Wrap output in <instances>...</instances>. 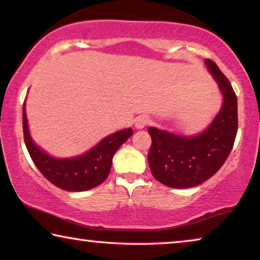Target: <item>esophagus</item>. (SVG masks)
Segmentation results:
<instances>
[{
	"label": "esophagus",
	"instance_id": "esophagus-1",
	"mask_svg": "<svg viewBox=\"0 0 260 260\" xmlns=\"http://www.w3.org/2000/svg\"><path fill=\"white\" fill-rule=\"evenodd\" d=\"M149 124H150V119H149V118H147V117H144V116H141L135 120V127L138 129H142L146 126H148Z\"/></svg>",
	"mask_w": 260,
	"mask_h": 260
}]
</instances>
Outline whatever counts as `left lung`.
Instances as JSON below:
<instances>
[{
    "label": "left lung",
    "mask_w": 260,
    "mask_h": 260,
    "mask_svg": "<svg viewBox=\"0 0 260 260\" xmlns=\"http://www.w3.org/2000/svg\"><path fill=\"white\" fill-rule=\"evenodd\" d=\"M223 96L219 113L203 133L181 136L149 127L151 147L148 162L160 183L171 188H190L218 172L230 156L237 133V98L231 82L217 64L205 59Z\"/></svg>",
    "instance_id": "1"
}]
</instances>
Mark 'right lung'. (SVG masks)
<instances>
[{"label": "right lung", "instance_id": "1", "mask_svg": "<svg viewBox=\"0 0 260 260\" xmlns=\"http://www.w3.org/2000/svg\"><path fill=\"white\" fill-rule=\"evenodd\" d=\"M24 141L30 158L45 178L56 187L69 191H85L102 183L111 170L112 158L133 134L132 128L107 136L98 146L74 158H54L39 148L30 138L25 104L23 105Z\"/></svg>", "mask_w": 260, "mask_h": 260}]
</instances>
